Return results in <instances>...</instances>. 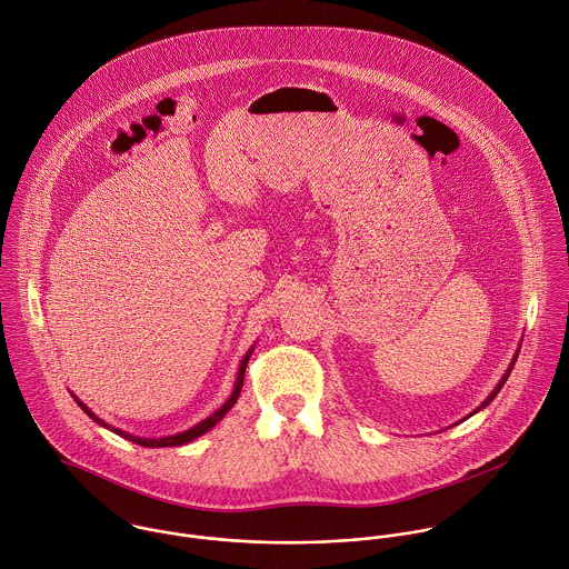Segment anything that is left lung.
<instances>
[{
    "label": "left lung",
    "mask_w": 569,
    "mask_h": 569,
    "mask_svg": "<svg viewBox=\"0 0 569 569\" xmlns=\"http://www.w3.org/2000/svg\"><path fill=\"white\" fill-rule=\"evenodd\" d=\"M515 361H517V357H515V359H512V366H510V368H508V372H506V375H503V379H501V381H499V386H497V388H495V392H492V395H490V397H488V399H486V401H483V406H481V408H486V406H488V403H490V401H492V399H495V397H497V395H499V390H501V388H503V383H506V381H508V377H510V372H512V368H515ZM481 408H479V410H481Z\"/></svg>",
    "instance_id": "obj_1"
}]
</instances>
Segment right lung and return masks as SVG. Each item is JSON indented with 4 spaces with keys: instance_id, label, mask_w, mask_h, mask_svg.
Listing matches in <instances>:
<instances>
[{
    "instance_id": "obj_1",
    "label": "right lung",
    "mask_w": 569,
    "mask_h": 569,
    "mask_svg": "<svg viewBox=\"0 0 569 569\" xmlns=\"http://www.w3.org/2000/svg\"><path fill=\"white\" fill-rule=\"evenodd\" d=\"M248 359H250V352L243 357V361H241V366H239V377H237V383H234V390H232V395H230V399L212 415V417H208V419H203L201 423H197L194 428H190V430H186V432H181V435H174V437H163V439H139V437H132V435H128V432H123V430H117V428H108L99 417H94L79 399H74L77 403H79V408L90 417V419H94L99 426H103V428H108V430H112L114 435H119V437H123V439H128V441H132V443H137V446H143V448H172V446H183V443H190L192 439H197V437H201V435H206L210 428H214L223 417H226V412L237 403V399H239V392H241V386H243V375H246V366H248Z\"/></svg>"
}]
</instances>
